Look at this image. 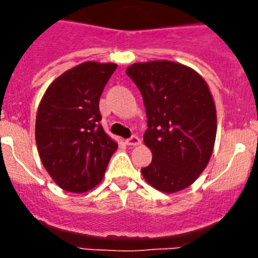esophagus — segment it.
Segmentation results:
<instances>
[{
	"mask_svg": "<svg viewBox=\"0 0 258 258\" xmlns=\"http://www.w3.org/2000/svg\"><path fill=\"white\" fill-rule=\"evenodd\" d=\"M125 145H128V146H138V145H141V139H139V138L135 137V135H134V137L128 138V139L125 141Z\"/></svg>",
	"mask_w": 258,
	"mask_h": 258,
	"instance_id": "34e87169",
	"label": "esophagus"
}]
</instances>
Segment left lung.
Segmentation results:
<instances>
[{
  "mask_svg": "<svg viewBox=\"0 0 258 258\" xmlns=\"http://www.w3.org/2000/svg\"><path fill=\"white\" fill-rule=\"evenodd\" d=\"M125 74L141 91L147 115L143 142L153 161L142 175L169 194L188 187L208 166L216 142V104L208 83L169 60L135 62Z\"/></svg>",
  "mask_w": 258,
  "mask_h": 258,
  "instance_id": "obj_1",
  "label": "left lung"
}]
</instances>
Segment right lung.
Masks as SVG:
<instances>
[{"instance_id": "1", "label": "right lung", "mask_w": 258, "mask_h": 258, "mask_svg": "<svg viewBox=\"0 0 258 258\" xmlns=\"http://www.w3.org/2000/svg\"><path fill=\"white\" fill-rule=\"evenodd\" d=\"M113 62L86 61L46 88L36 116L40 159L58 187L71 192L93 188L104 176L117 143L101 127L99 100L116 70Z\"/></svg>"}]
</instances>
